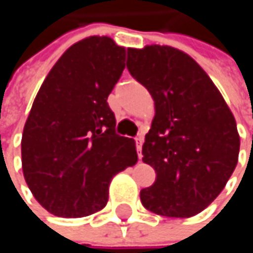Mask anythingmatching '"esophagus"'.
<instances>
[{
    "mask_svg": "<svg viewBox=\"0 0 253 253\" xmlns=\"http://www.w3.org/2000/svg\"><path fill=\"white\" fill-rule=\"evenodd\" d=\"M134 140H136V149H137V154H139V158H140V157H142V145H143V136L140 134V136L134 137Z\"/></svg>",
    "mask_w": 253,
    "mask_h": 253,
    "instance_id": "esophagus-1",
    "label": "esophagus"
}]
</instances>
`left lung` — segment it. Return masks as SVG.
I'll return each instance as SVG.
<instances>
[{"label":"left lung","instance_id":"obj_1","mask_svg":"<svg viewBox=\"0 0 253 253\" xmlns=\"http://www.w3.org/2000/svg\"><path fill=\"white\" fill-rule=\"evenodd\" d=\"M127 69L155 104L142 160L157 180L140 190L142 205L164 217H193L221 193L236 169L234 116L204 69L177 48H128Z\"/></svg>","mask_w":253,"mask_h":253}]
</instances>
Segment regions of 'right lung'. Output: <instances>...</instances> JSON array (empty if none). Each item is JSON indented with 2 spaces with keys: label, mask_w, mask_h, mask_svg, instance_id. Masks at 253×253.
I'll list each match as a JSON object with an SVG mask.
<instances>
[{
  "label": "right lung",
  "mask_w": 253,
  "mask_h": 253,
  "mask_svg": "<svg viewBox=\"0 0 253 253\" xmlns=\"http://www.w3.org/2000/svg\"><path fill=\"white\" fill-rule=\"evenodd\" d=\"M125 60L126 48L111 38H84L58 58L33 101L22 136L23 176L57 217L102 210L113 177L137 161L134 140L116 133L107 102Z\"/></svg>",
  "instance_id": "1"
}]
</instances>
